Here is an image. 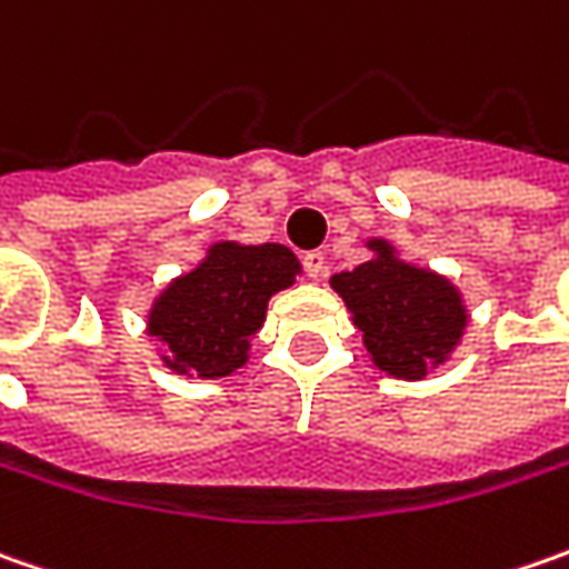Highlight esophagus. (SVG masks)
<instances>
[{"instance_id":"34e87169","label":"esophagus","mask_w":569,"mask_h":569,"mask_svg":"<svg viewBox=\"0 0 569 569\" xmlns=\"http://www.w3.org/2000/svg\"><path fill=\"white\" fill-rule=\"evenodd\" d=\"M303 272H307V278H313V281H319V278H326L329 274V266H326V256L319 250L313 252H303Z\"/></svg>"}]
</instances>
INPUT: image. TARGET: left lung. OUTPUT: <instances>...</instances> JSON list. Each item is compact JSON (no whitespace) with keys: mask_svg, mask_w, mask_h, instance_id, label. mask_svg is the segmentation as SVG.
Masks as SVG:
<instances>
[{"mask_svg":"<svg viewBox=\"0 0 569 569\" xmlns=\"http://www.w3.org/2000/svg\"><path fill=\"white\" fill-rule=\"evenodd\" d=\"M377 259L332 278L363 332V345L382 370L418 380L440 363L462 336L466 313L459 295L437 274L411 269L373 240Z\"/></svg>","mask_w":569,"mask_h":569,"instance_id":"obj_1","label":"left lung"}]
</instances>
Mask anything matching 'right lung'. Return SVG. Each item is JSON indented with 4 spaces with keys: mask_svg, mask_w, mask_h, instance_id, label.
<instances>
[{
    "mask_svg": "<svg viewBox=\"0 0 569 569\" xmlns=\"http://www.w3.org/2000/svg\"><path fill=\"white\" fill-rule=\"evenodd\" d=\"M288 247L218 243L196 272L177 278L154 303L148 332L170 348V367L196 377H228L247 361L269 297L295 284Z\"/></svg>",
    "mask_w": 569,
    "mask_h": 569,
    "instance_id": "add662e5",
    "label": "right lung"
}]
</instances>
